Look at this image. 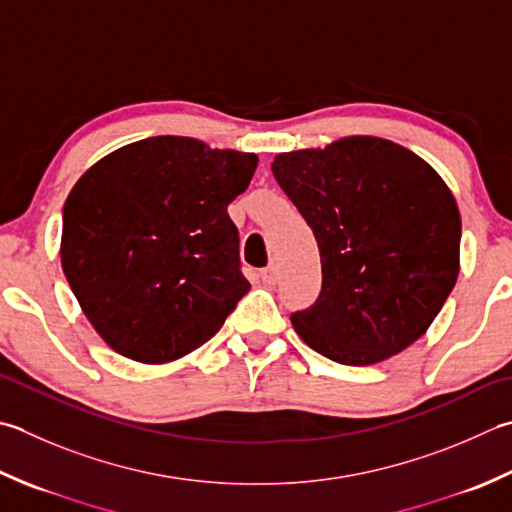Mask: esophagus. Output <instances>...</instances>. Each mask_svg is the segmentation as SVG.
Listing matches in <instances>:
<instances>
[{"instance_id":"esophagus-1","label":"esophagus","mask_w":512,"mask_h":512,"mask_svg":"<svg viewBox=\"0 0 512 512\" xmlns=\"http://www.w3.org/2000/svg\"><path fill=\"white\" fill-rule=\"evenodd\" d=\"M259 277H262L264 284L273 286V284L277 282V268H275V266H266V268L262 270V273H259Z\"/></svg>"}]
</instances>
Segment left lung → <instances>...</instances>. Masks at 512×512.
<instances>
[{
  "label": "left lung",
  "instance_id": "1",
  "mask_svg": "<svg viewBox=\"0 0 512 512\" xmlns=\"http://www.w3.org/2000/svg\"><path fill=\"white\" fill-rule=\"evenodd\" d=\"M273 175L322 257V290L290 315L333 362L370 366L422 337L459 275L462 217L422 157L379 137L275 157Z\"/></svg>",
  "mask_w": 512,
  "mask_h": 512
}]
</instances>
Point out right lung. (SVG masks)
Wrapping results in <instances>:
<instances>
[{"label":"right lung","mask_w":512,"mask_h":512,"mask_svg":"<svg viewBox=\"0 0 512 512\" xmlns=\"http://www.w3.org/2000/svg\"><path fill=\"white\" fill-rule=\"evenodd\" d=\"M257 155L190 137H148L99 159L64 204L62 268L99 337L166 364L206 344L248 279L228 204Z\"/></svg>","instance_id":"add662e5"}]
</instances>
